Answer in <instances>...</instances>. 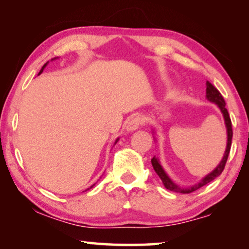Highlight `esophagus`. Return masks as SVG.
Returning <instances> with one entry per match:
<instances>
[{
	"label": "esophagus",
	"mask_w": 249,
	"mask_h": 249,
	"mask_svg": "<svg viewBox=\"0 0 249 249\" xmlns=\"http://www.w3.org/2000/svg\"><path fill=\"white\" fill-rule=\"evenodd\" d=\"M144 117L141 116V115H136L132 117V120L128 122V125H127V130L128 132H132V130L137 129L140 126H142L144 124Z\"/></svg>",
	"instance_id": "1"
}]
</instances>
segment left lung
Listing matches in <instances>:
<instances>
[{
	"mask_svg": "<svg viewBox=\"0 0 249 249\" xmlns=\"http://www.w3.org/2000/svg\"><path fill=\"white\" fill-rule=\"evenodd\" d=\"M206 99H208L210 102L215 103L217 107H220L221 112L223 113V116H224V121H225L226 129H227V146L225 149V154H224V156H223L222 161L218 163V166L215 168V169H214L208 176H205L204 178L200 181V182H197L195 185H191V187H181V185L176 184L174 181L169 178V176L166 174L165 170H163V168L161 167V165H160L159 159L155 156V157L151 159V165H153L156 174L159 176V178L161 179L163 185H165L166 189H168V190L174 191V192H180V193H191L193 191H196L197 189L202 188L203 185L211 182V181L214 180L216 177L220 176L223 172V170H224L227 158H229V155H230V150H231V137H233V129H231V117H230L229 112H227V109L225 107V101H224V99H223V96L220 93V91H218L216 88L209 81L206 82Z\"/></svg>",
	"mask_w": 249,
	"mask_h": 249,
	"instance_id": "1",
	"label": "left lung"
}]
</instances>
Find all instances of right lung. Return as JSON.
Segmentation results:
<instances>
[{
    "instance_id": "1",
    "label": "right lung",
    "mask_w": 249,
    "mask_h": 249,
    "mask_svg": "<svg viewBox=\"0 0 249 249\" xmlns=\"http://www.w3.org/2000/svg\"><path fill=\"white\" fill-rule=\"evenodd\" d=\"M54 59H56V58H54ZM52 60H53V59H52ZM47 64H48V62H47ZM47 64H45V65L43 66V68H41V70L39 71V73H38V74H40L41 72H43V70H44V68H45V67H46V66H47ZM117 141H119V138H117V140L115 141V142H114V144H116V142H117ZM93 185H94V184H93ZM93 185H91V187H90L89 189H91L92 187H93ZM89 189H87V190H89Z\"/></svg>"
}]
</instances>
